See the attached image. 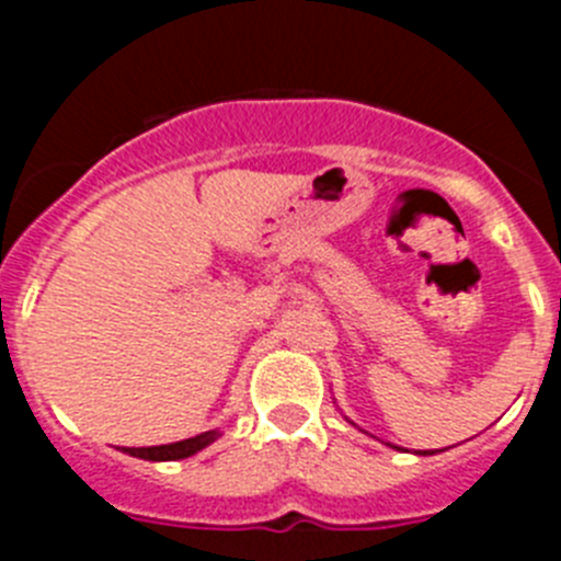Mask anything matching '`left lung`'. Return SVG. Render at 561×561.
Masks as SVG:
<instances>
[{
	"mask_svg": "<svg viewBox=\"0 0 561 561\" xmlns=\"http://www.w3.org/2000/svg\"><path fill=\"white\" fill-rule=\"evenodd\" d=\"M419 455H433V453H419Z\"/></svg>",
	"mask_w": 561,
	"mask_h": 561,
	"instance_id": "left-lung-1",
	"label": "left lung"
}]
</instances>
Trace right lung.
I'll list each match as a JSON object with an SVG mask.
<instances>
[{"label": "right lung", "mask_w": 561, "mask_h": 561, "mask_svg": "<svg viewBox=\"0 0 561 561\" xmlns=\"http://www.w3.org/2000/svg\"><path fill=\"white\" fill-rule=\"evenodd\" d=\"M219 438V433L216 430H210V433H202L196 435V438H185V440H176V444H162V447H128L123 449V453L134 455V458H142V460H182V458H191V455H196L199 449H205L207 444H213V440Z\"/></svg>", "instance_id": "obj_1"}]
</instances>
